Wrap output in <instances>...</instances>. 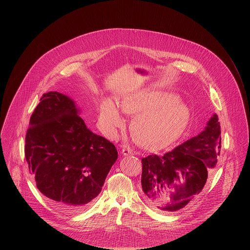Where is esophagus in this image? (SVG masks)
<instances>
[{
	"instance_id": "obj_1",
	"label": "esophagus",
	"mask_w": 250,
	"mask_h": 250,
	"mask_svg": "<svg viewBox=\"0 0 250 250\" xmlns=\"http://www.w3.org/2000/svg\"><path fill=\"white\" fill-rule=\"evenodd\" d=\"M122 154L124 155H133L137 154L135 151L131 150L130 148H124L122 150Z\"/></svg>"
}]
</instances>
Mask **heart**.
Returning <instances> with one entry per match:
<instances>
[{
	"mask_svg": "<svg viewBox=\"0 0 250 250\" xmlns=\"http://www.w3.org/2000/svg\"><path fill=\"white\" fill-rule=\"evenodd\" d=\"M119 107L125 113L136 114L131 132L143 146H162L175 141L190 121L189 107L171 93L132 91L121 97ZM99 125L110 138H114L124 125L118 108L109 98L100 104Z\"/></svg>",
	"mask_w": 250,
	"mask_h": 250,
	"instance_id": "obj_1",
	"label": "heart"
}]
</instances>
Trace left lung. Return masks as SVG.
<instances>
[{"mask_svg":"<svg viewBox=\"0 0 250 250\" xmlns=\"http://www.w3.org/2000/svg\"><path fill=\"white\" fill-rule=\"evenodd\" d=\"M214 113L198 136L163 155L142 159L144 201L155 209L176 212L201 194L220 154L221 136Z\"/></svg>","mask_w":250,"mask_h":250,"instance_id":"obj_1","label":"left lung"}]
</instances>
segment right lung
<instances>
[{
	"mask_svg": "<svg viewBox=\"0 0 250 250\" xmlns=\"http://www.w3.org/2000/svg\"><path fill=\"white\" fill-rule=\"evenodd\" d=\"M79 114L69 96L44 94L25 138V157L37 188L66 213L92 204L118 158L113 143L88 129Z\"/></svg>",
	"mask_w": 250,
	"mask_h": 250,
	"instance_id": "1",
	"label": "right lung"
}]
</instances>
